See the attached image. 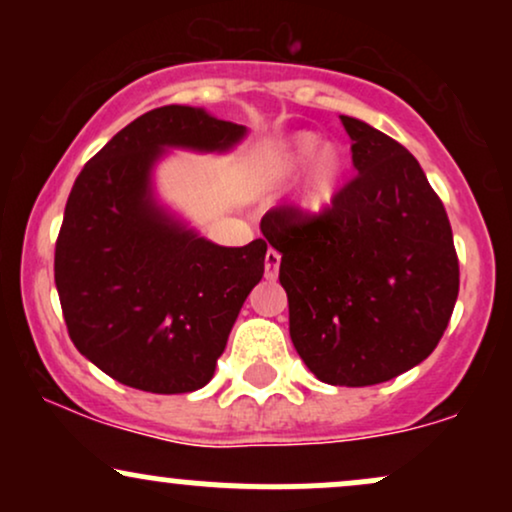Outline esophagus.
Masks as SVG:
<instances>
[{"label":"esophagus","mask_w":512,"mask_h":512,"mask_svg":"<svg viewBox=\"0 0 512 512\" xmlns=\"http://www.w3.org/2000/svg\"><path fill=\"white\" fill-rule=\"evenodd\" d=\"M279 262H281L279 252L267 250V255H264V269H267V279H276V272H279Z\"/></svg>","instance_id":"1"}]
</instances>
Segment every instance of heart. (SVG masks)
Returning <instances> with one entry per match:
<instances>
[{
	"label": "heart",
	"instance_id": "1",
	"mask_svg": "<svg viewBox=\"0 0 512 512\" xmlns=\"http://www.w3.org/2000/svg\"><path fill=\"white\" fill-rule=\"evenodd\" d=\"M305 162L309 166L305 167L293 207L305 219H313L325 214L337 199L346 173V154L337 144H320V137L313 132H298L274 146L267 168L274 178H289Z\"/></svg>",
	"mask_w": 512,
	"mask_h": 512
}]
</instances>
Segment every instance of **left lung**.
Here are the masks:
<instances>
[{
	"mask_svg": "<svg viewBox=\"0 0 512 512\" xmlns=\"http://www.w3.org/2000/svg\"><path fill=\"white\" fill-rule=\"evenodd\" d=\"M339 117L356 178L317 219L279 209L260 228L281 255L298 356L322 383L366 387L431 356L455 308L460 264L419 161L368 122Z\"/></svg>",
	"mask_w": 512,
	"mask_h": 512,
	"instance_id": "left-lung-1",
	"label": "left lung"
}]
</instances>
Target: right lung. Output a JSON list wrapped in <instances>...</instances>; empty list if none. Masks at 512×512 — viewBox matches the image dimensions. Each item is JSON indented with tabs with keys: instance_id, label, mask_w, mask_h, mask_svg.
Returning a JSON list of instances; mask_svg holds the SVG:
<instances>
[{
	"instance_id": "1",
	"label": "right lung",
	"mask_w": 512,
	"mask_h": 512,
	"mask_svg": "<svg viewBox=\"0 0 512 512\" xmlns=\"http://www.w3.org/2000/svg\"><path fill=\"white\" fill-rule=\"evenodd\" d=\"M248 127L163 105L115 134L76 178L55 284L76 349L117 383L156 395L214 378L233 322L264 274L267 243L223 248L156 197L170 149L228 154Z\"/></svg>"
}]
</instances>
